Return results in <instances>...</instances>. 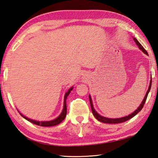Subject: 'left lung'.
<instances>
[{
	"label": "left lung",
	"instance_id": "1",
	"mask_svg": "<svg viewBox=\"0 0 158 158\" xmlns=\"http://www.w3.org/2000/svg\"><path fill=\"white\" fill-rule=\"evenodd\" d=\"M133 39H134V41H135V42L136 43V44L137 45V46L139 47V48L140 50H141V51L144 53H145L146 55L148 56V53H147L146 50L144 49V48L141 45V44H140V43L138 41H137V39L136 38H135V37H133ZM152 79H151L150 83H149V88H148V89H147V91L146 92V94H145V97H144V98L141 104H140V106L138 107V108H137V109H136L135 111H134L133 113H132L131 114H130V115H128L127 116L120 117V118H115H115H113H113H108V117H103L102 115H100V114H98V113L96 112V110L94 109V108L93 102H92V98H91V96L89 95L90 106H91L92 111V113H93L94 116L99 121V122H102V123H122V122H126L127 120H128V119L132 118V117H133L134 116H135L136 114L138 113L139 112H140V110H141V109H143V107L144 105H145V101H146V100H147V96H148V94H149L150 89H151V87H152Z\"/></svg>",
	"mask_w": 158,
	"mask_h": 158
}]
</instances>
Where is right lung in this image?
I'll return each instance as SVG.
<instances>
[{
	"mask_svg": "<svg viewBox=\"0 0 158 158\" xmlns=\"http://www.w3.org/2000/svg\"><path fill=\"white\" fill-rule=\"evenodd\" d=\"M73 89V87H71L68 91H67L65 94L64 95V107H63V109H62V113H60V115L57 117V118L51 120V121H36V120H34V119H29L28 117H25L24 115H23L22 114L20 113L19 111H18L20 115H21L23 118L26 119V120H28V122H31L34 124H36V125H38V126H44V127H49V126H54L58 125V124L61 123L62 121L65 119L66 115V112H67V109H66V100L67 97L69 95V94L70 93V92L72 91Z\"/></svg>",
	"mask_w": 158,
	"mask_h": 158,
	"instance_id": "obj_1",
	"label": "right lung"
}]
</instances>
